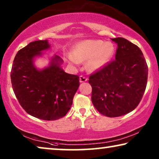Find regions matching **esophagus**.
Returning <instances> with one entry per match:
<instances>
[{
    "label": "esophagus",
    "mask_w": 159,
    "mask_h": 159,
    "mask_svg": "<svg viewBox=\"0 0 159 159\" xmlns=\"http://www.w3.org/2000/svg\"><path fill=\"white\" fill-rule=\"evenodd\" d=\"M87 80H88L87 78L84 76V75H80V83L86 82V81H87Z\"/></svg>",
    "instance_id": "esophagus-1"
}]
</instances>
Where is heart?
I'll use <instances>...</instances> for the list:
<instances>
[{
	"label": "heart",
	"mask_w": 159,
	"mask_h": 159,
	"mask_svg": "<svg viewBox=\"0 0 159 159\" xmlns=\"http://www.w3.org/2000/svg\"><path fill=\"white\" fill-rule=\"evenodd\" d=\"M114 53V47L111 43H105L101 40H88L79 43L73 51V58L70 61L77 64L78 62L87 61L89 70L100 69L109 61Z\"/></svg>",
	"instance_id": "obj_1"
}]
</instances>
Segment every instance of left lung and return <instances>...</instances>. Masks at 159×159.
Listing matches in <instances>:
<instances>
[{
	"instance_id": "8db88e82",
	"label": "left lung",
	"mask_w": 159,
	"mask_h": 159,
	"mask_svg": "<svg viewBox=\"0 0 159 159\" xmlns=\"http://www.w3.org/2000/svg\"><path fill=\"white\" fill-rule=\"evenodd\" d=\"M117 44L115 60L91 73V101L99 113L113 118L134 110L141 101L148 79V66L141 49L124 38Z\"/></svg>"
}]
</instances>
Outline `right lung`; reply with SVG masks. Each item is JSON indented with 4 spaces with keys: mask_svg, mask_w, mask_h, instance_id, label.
<instances>
[{
    "mask_svg": "<svg viewBox=\"0 0 159 159\" xmlns=\"http://www.w3.org/2000/svg\"><path fill=\"white\" fill-rule=\"evenodd\" d=\"M50 48L48 41H35L18 51L11 72L12 87L20 105L32 116L54 120L66 115L80 85L79 76L68 74L60 66L62 59L56 56L42 70L33 61Z\"/></svg>",
    "mask_w": 159,
    "mask_h": 159,
    "instance_id": "obj_1",
    "label": "right lung"
}]
</instances>
